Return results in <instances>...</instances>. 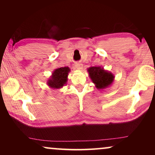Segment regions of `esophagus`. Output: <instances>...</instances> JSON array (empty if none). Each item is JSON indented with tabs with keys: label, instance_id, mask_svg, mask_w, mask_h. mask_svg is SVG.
Wrapping results in <instances>:
<instances>
[{
	"label": "esophagus",
	"instance_id": "esophagus-1",
	"mask_svg": "<svg viewBox=\"0 0 155 155\" xmlns=\"http://www.w3.org/2000/svg\"><path fill=\"white\" fill-rule=\"evenodd\" d=\"M75 68L76 69L82 70V67H83V65H82L81 63H75Z\"/></svg>",
	"mask_w": 155,
	"mask_h": 155
}]
</instances>
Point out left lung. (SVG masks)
Listing matches in <instances>:
<instances>
[{"instance_id":"1","label":"left lung","mask_w":155,"mask_h":155,"mask_svg":"<svg viewBox=\"0 0 155 155\" xmlns=\"http://www.w3.org/2000/svg\"><path fill=\"white\" fill-rule=\"evenodd\" d=\"M89 76L98 90L109 87L114 82L115 76L111 72L106 71L100 66L90 67L87 68Z\"/></svg>"}]
</instances>
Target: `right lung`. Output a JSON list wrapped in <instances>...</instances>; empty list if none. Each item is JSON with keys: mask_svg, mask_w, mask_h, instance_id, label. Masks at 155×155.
<instances>
[{"mask_svg": "<svg viewBox=\"0 0 155 155\" xmlns=\"http://www.w3.org/2000/svg\"><path fill=\"white\" fill-rule=\"evenodd\" d=\"M71 71L68 67H62L55 69L47 80V84L52 89H60L66 84L68 76Z\"/></svg>", "mask_w": 155, "mask_h": 155, "instance_id": "right-lung-1", "label": "right lung"}]
</instances>
